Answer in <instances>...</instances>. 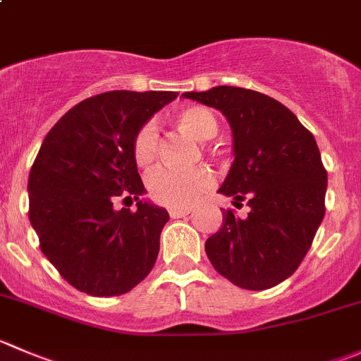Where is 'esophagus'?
Segmentation results:
<instances>
[{"instance_id":"1","label":"esophagus","mask_w":361,"mask_h":361,"mask_svg":"<svg viewBox=\"0 0 361 361\" xmlns=\"http://www.w3.org/2000/svg\"><path fill=\"white\" fill-rule=\"evenodd\" d=\"M188 213H190V209L188 208H171L169 209L171 219H181V216L188 215Z\"/></svg>"}]
</instances>
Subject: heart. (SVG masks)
<instances>
[{"label": "heart", "instance_id": "1", "mask_svg": "<svg viewBox=\"0 0 361 361\" xmlns=\"http://www.w3.org/2000/svg\"><path fill=\"white\" fill-rule=\"evenodd\" d=\"M176 127L195 141H209L219 132V121L204 107H187L176 114ZM159 152V130L155 123H145L134 137V159L139 166L153 164ZM213 187V174L208 167L181 171L160 167L148 176L149 195L157 202L173 208L190 206Z\"/></svg>", "mask_w": 361, "mask_h": 361}]
</instances>
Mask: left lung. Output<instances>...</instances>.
Instances as JSON below:
<instances>
[{
	"label": "left lung",
	"instance_id": "1",
	"mask_svg": "<svg viewBox=\"0 0 361 361\" xmlns=\"http://www.w3.org/2000/svg\"><path fill=\"white\" fill-rule=\"evenodd\" d=\"M213 107L233 132L234 160L220 194L248 215L224 209L206 240L213 268L234 286L262 291L291 277L324 216L326 171L314 135L286 106L259 92L215 86L181 93Z\"/></svg>",
	"mask_w": 361,
	"mask_h": 361
}]
</instances>
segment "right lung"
<instances>
[{
	"mask_svg": "<svg viewBox=\"0 0 361 361\" xmlns=\"http://www.w3.org/2000/svg\"><path fill=\"white\" fill-rule=\"evenodd\" d=\"M176 92H109L59 118L40 146L27 180L30 222L63 279L92 296H120L152 271L167 209L146 192L134 159L139 128ZM123 195L138 212L114 210Z\"/></svg>",
	"mask_w": 361,
	"mask_h": 361,
	"instance_id": "1",
	"label": "right lung"
}]
</instances>
